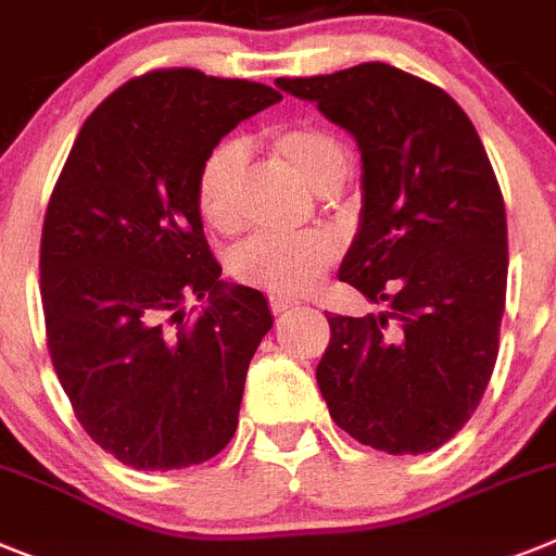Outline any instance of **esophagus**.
<instances>
[{"instance_id":"obj_1","label":"esophagus","mask_w":556,"mask_h":556,"mask_svg":"<svg viewBox=\"0 0 556 556\" xmlns=\"http://www.w3.org/2000/svg\"><path fill=\"white\" fill-rule=\"evenodd\" d=\"M298 306V301H292V298H287V295H269V309L275 312V315H281V312H287V309H295Z\"/></svg>"}]
</instances>
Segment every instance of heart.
Returning <instances> with one entry per match:
<instances>
[{
    "instance_id": "b5f03b06",
    "label": "heart",
    "mask_w": 556,
    "mask_h": 556,
    "mask_svg": "<svg viewBox=\"0 0 556 556\" xmlns=\"http://www.w3.org/2000/svg\"><path fill=\"white\" fill-rule=\"evenodd\" d=\"M269 154L287 174L312 188L331 193L345 177L343 146L317 126H278L267 131ZM247 170V149L239 140L219 142L197 177V205L213 230H232L239 225V193ZM337 255V241L326 230L278 236L258 232L241 241L230 255V273L247 287L269 289L275 295H301L317 283Z\"/></svg>"
}]
</instances>
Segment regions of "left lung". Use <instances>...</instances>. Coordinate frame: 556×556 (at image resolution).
Masks as SVG:
<instances>
[{
    "label": "left lung",
    "mask_w": 556,
    "mask_h": 556,
    "mask_svg": "<svg viewBox=\"0 0 556 556\" xmlns=\"http://www.w3.org/2000/svg\"><path fill=\"white\" fill-rule=\"evenodd\" d=\"M275 87L363 154L340 281L388 312L329 315L317 386L331 419L382 453L439 450L490 386L506 306V207L481 137L444 89L379 61Z\"/></svg>",
    "instance_id": "left-lung-1"
}]
</instances>
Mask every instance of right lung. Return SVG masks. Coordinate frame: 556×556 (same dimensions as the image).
<instances>
[{
	"label": "right lung",
	"mask_w": 556,
	"mask_h": 556,
	"mask_svg": "<svg viewBox=\"0 0 556 556\" xmlns=\"http://www.w3.org/2000/svg\"><path fill=\"white\" fill-rule=\"evenodd\" d=\"M281 92L154 70L80 126L41 230L47 345L94 444L135 469H182L227 447L261 337L258 289L222 281L197 177L222 137ZM197 296L199 313H185Z\"/></svg>",
	"instance_id": "add662e5"
}]
</instances>
